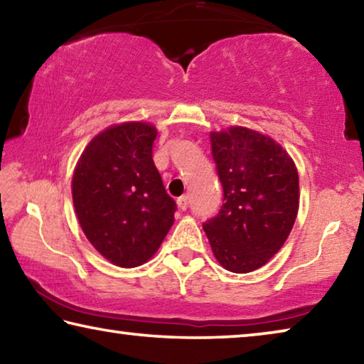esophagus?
Here are the masks:
<instances>
[{"label": "esophagus", "instance_id": "34e87169", "mask_svg": "<svg viewBox=\"0 0 364 364\" xmlns=\"http://www.w3.org/2000/svg\"><path fill=\"white\" fill-rule=\"evenodd\" d=\"M176 204H178V207L181 208V210H186L188 205H189V197H188V196H181V197H178Z\"/></svg>", "mask_w": 364, "mask_h": 364}]
</instances>
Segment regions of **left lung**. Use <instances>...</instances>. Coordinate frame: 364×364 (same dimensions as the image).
Segmentation results:
<instances>
[{
  "instance_id": "1",
  "label": "left lung",
  "mask_w": 364,
  "mask_h": 364,
  "mask_svg": "<svg viewBox=\"0 0 364 364\" xmlns=\"http://www.w3.org/2000/svg\"><path fill=\"white\" fill-rule=\"evenodd\" d=\"M225 204L204 231L218 263L232 273L263 267L286 242L299 212V173L282 146L245 127L212 132Z\"/></svg>"
}]
</instances>
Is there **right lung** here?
Wrapping results in <instances>:
<instances>
[{
  "mask_svg": "<svg viewBox=\"0 0 364 364\" xmlns=\"http://www.w3.org/2000/svg\"><path fill=\"white\" fill-rule=\"evenodd\" d=\"M156 127L125 122L90 141L73 171L80 226L100 254L134 268L156 254L175 221L176 204L152 160Z\"/></svg>",
  "mask_w": 364,
  "mask_h": 364,
  "instance_id": "add662e5",
  "label": "right lung"
}]
</instances>
